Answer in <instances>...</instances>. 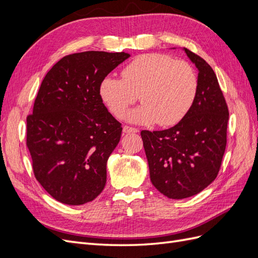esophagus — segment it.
<instances>
[{
    "instance_id": "34e87169",
    "label": "esophagus",
    "mask_w": 258,
    "mask_h": 258,
    "mask_svg": "<svg viewBox=\"0 0 258 258\" xmlns=\"http://www.w3.org/2000/svg\"><path fill=\"white\" fill-rule=\"evenodd\" d=\"M122 132L123 134H137V132H139V130L137 128H134V127H129V126H123L122 128Z\"/></svg>"
}]
</instances>
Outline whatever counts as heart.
<instances>
[{"mask_svg":"<svg viewBox=\"0 0 258 258\" xmlns=\"http://www.w3.org/2000/svg\"><path fill=\"white\" fill-rule=\"evenodd\" d=\"M121 77L106 76L100 84V96L117 117L140 98L143 104L126 115L132 122L173 126L188 113L197 96L194 68L165 53L137 57L123 68Z\"/></svg>","mask_w":258,"mask_h":258,"instance_id":"b5f03b06","label":"heart"}]
</instances>
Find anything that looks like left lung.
<instances>
[{
    "mask_svg": "<svg viewBox=\"0 0 258 258\" xmlns=\"http://www.w3.org/2000/svg\"><path fill=\"white\" fill-rule=\"evenodd\" d=\"M184 51L198 69L190 110L174 127L141 131L151 181L171 199L191 197L212 183L227 143L229 112L213 69L189 49Z\"/></svg>",
    "mask_w": 258,
    "mask_h": 258,
    "instance_id": "left-lung-1",
    "label": "left lung"
}]
</instances>
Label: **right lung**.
Wrapping results in <instances>:
<instances>
[{
	"label": "right lung",
	"instance_id": "right-lung-1",
	"mask_svg": "<svg viewBox=\"0 0 258 258\" xmlns=\"http://www.w3.org/2000/svg\"><path fill=\"white\" fill-rule=\"evenodd\" d=\"M129 57L122 51L68 54L44 77L27 117V146L35 178L61 204H87L104 188L106 162L122 128L103 104L100 84Z\"/></svg>",
	"mask_w": 258,
	"mask_h": 258
}]
</instances>
